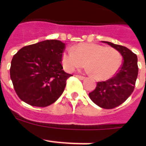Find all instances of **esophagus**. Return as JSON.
Listing matches in <instances>:
<instances>
[{
    "instance_id": "34e87169",
    "label": "esophagus",
    "mask_w": 146,
    "mask_h": 146,
    "mask_svg": "<svg viewBox=\"0 0 146 146\" xmlns=\"http://www.w3.org/2000/svg\"><path fill=\"white\" fill-rule=\"evenodd\" d=\"M76 77H77V78H79L80 80H84V79H85V77H83V76H81V75H76Z\"/></svg>"
}]
</instances>
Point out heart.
I'll list each match as a JSON object with an SVG mask.
<instances>
[{
	"mask_svg": "<svg viewBox=\"0 0 146 146\" xmlns=\"http://www.w3.org/2000/svg\"><path fill=\"white\" fill-rule=\"evenodd\" d=\"M86 63L87 71L94 77L106 80L118 72L122 58L115 49L94 43H80L62 54V64L66 72H73Z\"/></svg>",
	"mask_w": 146,
	"mask_h": 146,
	"instance_id": "obj_1",
	"label": "heart"
}]
</instances>
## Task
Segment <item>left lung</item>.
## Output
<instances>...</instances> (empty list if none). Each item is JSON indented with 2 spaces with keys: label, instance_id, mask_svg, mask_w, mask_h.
Masks as SVG:
<instances>
[{
  "label": "left lung",
  "instance_id": "left-lung-1",
  "mask_svg": "<svg viewBox=\"0 0 146 146\" xmlns=\"http://www.w3.org/2000/svg\"><path fill=\"white\" fill-rule=\"evenodd\" d=\"M117 50L123 58L119 70L110 79L98 82L96 88L89 93L93 102L104 109H113L124 102L133 92L137 74V57L127 47L102 42Z\"/></svg>",
  "mask_w": 146,
  "mask_h": 146
}]
</instances>
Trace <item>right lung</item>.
Listing matches in <instances>:
<instances>
[{
  "mask_svg": "<svg viewBox=\"0 0 146 146\" xmlns=\"http://www.w3.org/2000/svg\"><path fill=\"white\" fill-rule=\"evenodd\" d=\"M64 49L59 40H45L23 47L13 56L10 77L22 101L44 108L61 96L72 76L63 70Z\"/></svg>",
  "mask_w": 146,
  "mask_h": 146,
  "instance_id": "1",
  "label": "right lung"
}]
</instances>
